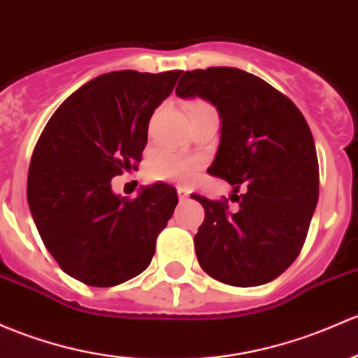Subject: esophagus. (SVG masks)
<instances>
[{"mask_svg": "<svg viewBox=\"0 0 358 358\" xmlns=\"http://www.w3.org/2000/svg\"><path fill=\"white\" fill-rule=\"evenodd\" d=\"M176 192H178L180 202H185L187 199L190 197V190L185 189V187H178V189H176Z\"/></svg>", "mask_w": 358, "mask_h": 358, "instance_id": "34e87169", "label": "esophagus"}]
</instances>
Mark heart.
<instances>
[{
    "label": "heart",
    "instance_id": "b5f03b06",
    "mask_svg": "<svg viewBox=\"0 0 358 358\" xmlns=\"http://www.w3.org/2000/svg\"><path fill=\"white\" fill-rule=\"evenodd\" d=\"M209 108L204 101H192L189 104V111L192 113ZM149 175L154 180H175V182H189L195 175V163L187 157L176 156L171 152H163L152 159L149 166Z\"/></svg>",
    "mask_w": 358,
    "mask_h": 358
}]
</instances>
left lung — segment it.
<instances>
[{
  "instance_id": "1",
  "label": "left lung",
  "mask_w": 358,
  "mask_h": 358,
  "mask_svg": "<svg viewBox=\"0 0 358 358\" xmlns=\"http://www.w3.org/2000/svg\"><path fill=\"white\" fill-rule=\"evenodd\" d=\"M176 94L217 108L221 138L208 173L233 185L229 199L238 204L229 210L228 199L194 195L206 210L194 240L199 264L231 287L269 283L299 257L317 204V154L306 118L268 82L228 66L185 71Z\"/></svg>"
}]
</instances>
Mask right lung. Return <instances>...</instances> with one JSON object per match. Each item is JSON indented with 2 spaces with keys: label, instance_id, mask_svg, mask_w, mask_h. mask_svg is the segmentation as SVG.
<instances>
[{
  "label": "right lung",
  "instance_id": "add662e5",
  "mask_svg": "<svg viewBox=\"0 0 358 358\" xmlns=\"http://www.w3.org/2000/svg\"><path fill=\"white\" fill-rule=\"evenodd\" d=\"M182 70H120L92 78L55 111L32 152L27 201L59 268L89 287H115L152 261L178 197L166 183L115 195L113 176L137 169L154 110Z\"/></svg>",
  "mask_w": 358,
  "mask_h": 358
}]
</instances>
